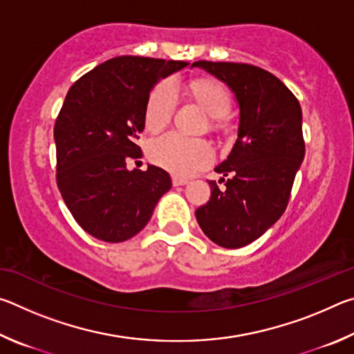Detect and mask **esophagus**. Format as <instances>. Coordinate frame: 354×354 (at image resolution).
<instances>
[{
	"instance_id": "1",
	"label": "esophagus",
	"mask_w": 354,
	"mask_h": 354,
	"mask_svg": "<svg viewBox=\"0 0 354 354\" xmlns=\"http://www.w3.org/2000/svg\"><path fill=\"white\" fill-rule=\"evenodd\" d=\"M171 183H173V185H185L189 183V179L187 178H183V176H173V179H171Z\"/></svg>"
}]
</instances>
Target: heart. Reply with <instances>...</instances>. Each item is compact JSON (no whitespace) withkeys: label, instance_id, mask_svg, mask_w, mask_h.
<instances>
[{"label":"heart","instance_id":"1","mask_svg":"<svg viewBox=\"0 0 354 354\" xmlns=\"http://www.w3.org/2000/svg\"><path fill=\"white\" fill-rule=\"evenodd\" d=\"M190 92L215 120L230 111L231 97L223 84L214 80H198L190 84ZM176 101V87L171 80L156 84L148 95L143 112L147 129L158 133L165 128L175 112ZM148 154L156 165L178 176H190L212 162L214 148L206 139L167 133L149 143Z\"/></svg>","mask_w":354,"mask_h":354}]
</instances>
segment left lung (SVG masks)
I'll list each match as a JSON object with an SVG mask.
<instances>
[{
  "mask_svg": "<svg viewBox=\"0 0 354 354\" xmlns=\"http://www.w3.org/2000/svg\"><path fill=\"white\" fill-rule=\"evenodd\" d=\"M226 82L241 107L237 140L215 171L211 198L195 211L203 232L225 248L254 242L284 214L304 158L301 107L270 71L251 64L194 62Z\"/></svg>",
  "mask_w": 354,
  "mask_h": 354,
  "instance_id": "left-lung-1",
  "label": "left lung"
}]
</instances>
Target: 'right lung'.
<instances>
[{
  "instance_id": "obj_1",
  "label": "right lung",
  "mask_w": 354,
  "mask_h": 354,
  "mask_svg": "<svg viewBox=\"0 0 354 354\" xmlns=\"http://www.w3.org/2000/svg\"><path fill=\"white\" fill-rule=\"evenodd\" d=\"M185 65L113 57L81 76L65 97L55 124L56 183L77 225L100 241L134 237L171 187L159 167L129 171L127 162L142 158L137 140L153 86Z\"/></svg>"
}]
</instances>
